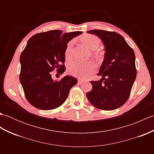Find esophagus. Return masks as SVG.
<instances>
[{
    "instance_id": "esophagus-1",
    "label": "esophagus",
    "mask_w": 154,
    "mask_h": 154,
    "mask_svg": "<svg viewBox=\"0 0 154 154\" xmlns=\"http://www.w3.org/2000/svg\"><path fill=\"white\" fill-rule=\"evenodd\" d=\"M83 82V80L82 79H78V83L79 84H81Z\"/></svg>"
}]
</instances>
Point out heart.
Masks as SVG:
<instances>
[{"instance_id": "1", "label": "heart", "mask_w": 154, "mask_h": 154, "mask_svg": "<svg viewBox=\"0 0 154 154\" xmlns=\"http://www.w3.org/2000/svg\"><path fill=\"white\" fill-rule=\"evenodd\" d=\"M79 40L85 46L91 51L92 55L97 59L103 56V53L99 49L100 45V40L97 36L93 34H85ZM73 42L71 41L67 45L65 51V57L69 60L72 57V48ZM96 69V65L93 61L82 63L77 61L70 62L67 65V72L74 77L86 79L92 75Z\"/></svg>"}]
</instances>
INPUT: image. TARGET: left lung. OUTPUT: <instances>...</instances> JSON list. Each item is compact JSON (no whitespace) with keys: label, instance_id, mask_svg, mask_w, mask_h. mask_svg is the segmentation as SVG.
<instances>
[{"label":"left lung","instance_id":"1","mask_svg":"<svg viewBox=\"0 0 154 154\" xmlns=\"http://www.w3.org/2000/svg\"><path fill=\"white\" fill-rule=\"evenodd\" d=\"M104 45V60L97 75L91 81L93 89L87 93L89 102L97 109L112 110L122 106L129 98L136 77L134 51L120 34L114 32L92 30Z\"/></svg>","mask_w":154,"mask_h":154}]
</instances>
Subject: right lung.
I'll list each match as a JSON object with an SVG mask.
<instances>
[{"label": "right lung", "instance_id": "obj_1", "mask_svg": "<svg viewBox=\"0 0 154 154\" xmlns=\"http://www.w3.org/2000/svg\"><path fill=\"white\" fill-rule=\"evenodd\" d=\"M82 32L62 33L50 30L31 37L22 52L20 81L25 97L32 106L41 110H52L60 106L77 83V79L65 76L54 81L51 71L62 74L65 71V51L67 43Z\"/></svg>", "mask_w": 154, "mask_h": 154}]
</instances>
